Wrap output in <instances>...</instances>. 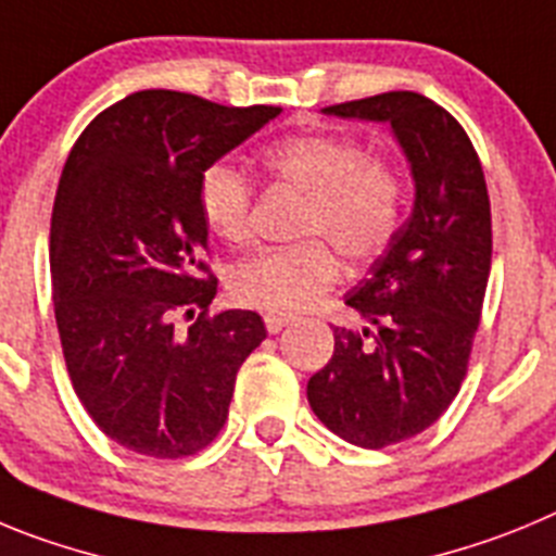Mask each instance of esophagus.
<instances>
[{"label":"esophagus","mask_w":556,"mask_h":556,"mask_svg":"<svg viewBox=\"0 0 556 556\" xmlns=\"http://www.w3.org/2000/svg\"><path fill=\"white\" fill-rule=\"evenodd\" d=\"M288 324H290L288 315H274V313L266 315V329H268V332H271V334L282 332V329L288 327Z\"/></svg>","instance_id":"34e87169"}]
</instances>
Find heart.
Masks as SVG:
<instances>
[{
  "label": "heart",
  "instance_id": "1",
  "mask_svg": "<svg viewBox=\"0 0 556 556\" xmlns=\"http://www.w3.org/2000/svg\"><path fill=\"white\" fill-rule=\"evenodd\" d=\"M263 168L274 182L307 197L299 235L309 241L263 249L238 263L229 271V293L243 307L274 315L307 309L338 279L340 263L330 242L359 263L377 257L402 227L404 177L388 160L368 157L352 138L293 135L263 152ZM199 210L222 241L247 243L252 232L247 174L232 163L210 166L199 179Z\"/></svg>",
  "mask_w": 556,
  "mask_h": 556
}]
</instances>
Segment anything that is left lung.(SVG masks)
<instances>
[{
  "label": "left lung",
  "instance_id": "left-lung-1",
  "mask_svg": "<svg viewBox=\"0 0 556 556\" xmlns=\"http://www.w3.org/2000/svg\"><path fill=\"white\" fill-rule=\"evenodd\" d=\"M390 124L409 163L415 202L388 252L346 304L363 332L334 327V354L307 382L327 429L384 448L432 427L459 393L490 277V199L482 163L457 118L413 91L324 108Z\"/></svg>",
  "mask_w": 556,
  "mask_h": 556
}]
</instances>
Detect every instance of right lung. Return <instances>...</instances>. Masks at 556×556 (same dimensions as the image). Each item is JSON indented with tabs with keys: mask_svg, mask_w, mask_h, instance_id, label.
Returning a JSON list of instances; mask_svg holds the SVG:
<instances>
[{
	"mask_svg": "<svg viewBox=\"0 0 556 556\" xmlns=\"http://www.w3.org/2000/svg\"><path fill=\"white\" fill-rule=\"evenodd\" d=\"M279 110L129 93L83 129L63 166L49 232L63 357L83 407L129 452L179 459L207 446L238 368L266 338L252 309L207 315L218 279L204 263L199 179ZM179 314L188 333L173 329Z\"/></svg>",
	"mask_w": 556,
	"mask_h": 556,
	"instance_id": "obj_1",
	"label": "right lung"
}]
</instances>
